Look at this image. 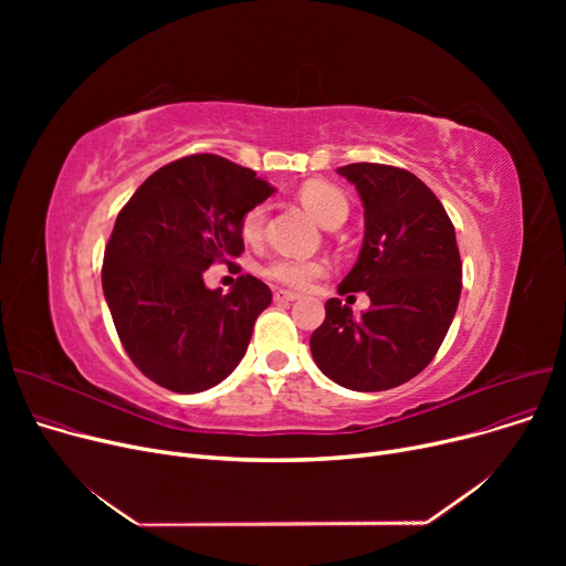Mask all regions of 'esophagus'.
I'll return each mask as SVG.
<instances>
[{
    "label": "esophagus",
    "mask_w": 566,
    "mask_h": 566,
    "mask_svg": "<svg viewBox=\"0 0 566 566\" xmlns=\"http://www.w3.org/2000/svg\"><path fill=\"white\" fill-rule=\"evenodd\" d=\"M273 295H275L277 303H293L295 298H298V295H295L293 291H284V289H277Z\"/></svg>",
    "instance_id": "1"
}]
</instances>
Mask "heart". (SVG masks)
I'll return each instance as SVG.
<instances>
[{
	"label": "heart",
	"mask_w": 566,
	"mask_h": 566,
	"mask_svg": "<svg viewBox=\"0 0 566 566\" xmlns=\"http://www.w3.org/2000/svg\"><path fill=\"white\" fill-rule=\"evenodd\" d=\"M298 197H301V203L325 229L339 227L348 216V201H346L344 192L328 181L305 184L301 188ZM263 224H265V206L256 203L243 216V222H241V231L245 235V241H256L263 231ZM323 273H325L323 263L307 261V259H275L265 265L268 277L275 282H282L291 289H307Z\"/></svg>",
	"instance_id": "1"
}]
</instances>
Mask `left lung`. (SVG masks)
<instances>
[{
    "mask_svg": "<svg viewBox=\"0 0 566 566\" xmlns=\"http://www.w3.org/2000/svg\"><path fill=\"white\" fill-rule=\"evenodd\" d=\"M337 174L365 208L363 248L337 291H365L371 305L355 316L331 298L310 348L316 367L342 388L380 392L418 376L450 331L461 298L457 233L415 174L378 163H353Z\"/></svg>",
    "mask_w": 566,
    "mask_h": 566,
    "instance_id": "obj_1",
    "label": "left lung"
}]
</instances>
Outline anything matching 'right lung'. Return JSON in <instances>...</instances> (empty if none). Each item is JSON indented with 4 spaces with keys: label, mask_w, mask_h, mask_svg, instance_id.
Instances as JSON below:
<instances>
[{
    "label": "right lung",
    "mask_w": 566,
    "mask_h": 566,
    "mask_svg": "<svg viewBox=\"0 0 566 566\" xmlns=\"http://www.w3.org/2000/svg\"><path fill=\"white\" fill-rule=\"evenodd\" d=\"M273 192L252 169L199 154L148 176L118 213L103 293L130 360L163 388L203 392L243 360L273 293L241 275L222 295L203 271L241 256L243 216Z\"/></svg>",
    "instance_id": "obj_1"
}]
</instances>
